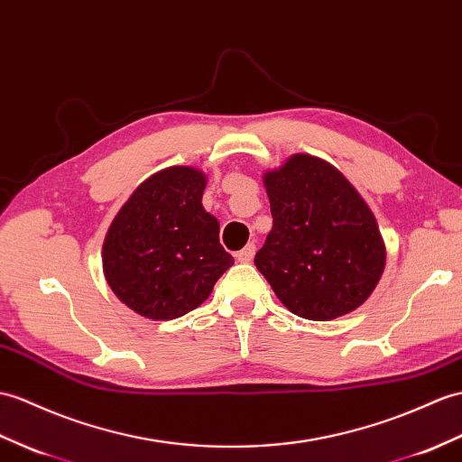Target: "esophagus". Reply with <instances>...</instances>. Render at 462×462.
I'll list each match as a JSON object with an SVG mask.
<instances>
[{
  "mask_svg": "<svg viewBox=\"0 0 462 462\" xmlns=\"http://www.w3.org/2000/svg\"><path fill=\"white\" fill-rule=\"evenodd\" d=\"M254 254H255V244H248L244 250L236 254V260L242 263H250L254 260Z\"/></svg>",
  "mask_w": 462,
  "mask_h": 462,
  "instance_id": "obj_1",
  "label": "esophagus"
}]
</instances>
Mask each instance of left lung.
Returning <instances> with one entry per match:
<instances>
[{
	"instance_id": "left-lung-1",
	"label": "left lung",
	"mask_w": 462,
	"mask_h": 462,
	"mask_svg": "<svg viewBox=\"0 0 462 462\" xmlns=\"http://www.w3.org/2000/svg\"><path fill=\"white\" fill-rule=\"evenodd\" d=\"M273 226L255 267L293 315L332 320L358 309L385 267L376 217L328 161L295 153L263 173Z\"/></svg>"
}]
</instances>
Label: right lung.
I'll use <instances>...</instances> for the list:
<instances>
[{"mask_svg":"<svg viewBox=\"0 0 462 462\" xmlns=\"http://www.w3.org/2000/svg\"><path fill=\"white\" fill-rule=\"evenodd\" d=\"M205 171L173 165L139 185L117 210L102 245L114 295L134 313L171 320L208 299L234 263L220 224L202 207Z\"/></svg>","mask_w":462,"mask_h":462,"instance_id":"1","label":"right lung"}]
</instances>
